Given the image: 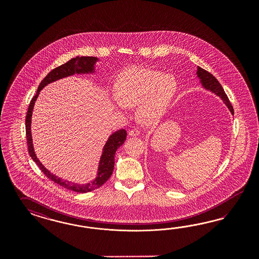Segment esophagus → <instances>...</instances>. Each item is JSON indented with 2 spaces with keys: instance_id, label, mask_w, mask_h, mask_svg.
<instances>
[{
  "instance_id": "34e87169",
  "label": "esophagus",
  "mask_w": 259,
  "mask_h": 259,
  "mask_svg": "<svg viewBox=\"0 0 259 259\" xmlns=\"http://www.w3.org/2000/svg\"><path fill=\"white\" fill-rule=\"evenodd\" d=\"M140 134H141V132H140L138 129H132V130L129 131L128 135H129L130 137H139Z\"/></svg>"
}]
</instances>
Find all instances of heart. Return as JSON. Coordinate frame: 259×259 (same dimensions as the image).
<instances>
[{
    "instance_id": "b5f03b06",
    "label": "heart",
    "mask_w": 259,
    "mask_h": 259,
    "mask_svg": "<svg viewBox=\"0 0 259 259\" xmlns=\"http://www.w3.org/2000/svg\"><path fill=\"white\" fill-rule=\"evenodd\" d=\"M178 81L171 74L133 67L118 76L112 105L119 112L139 106L138 118L143 125L154 126L163 118L178 93Z\"/></svg>"
}]
</instances>
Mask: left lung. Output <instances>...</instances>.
<instances>
[{"instance_id": "8db88e82", "label": "left lung", "mask_w": 259, "mask_h": 259, "mask_svg": "<svg viewBox=\"0 0 259 259\" xmlns=\"http://www.w3.org/2000/svg\"><path fill=\"white\" fill-rule=\"evenodd\" d=\"M196 75L197 78L199 79V83H200V85L203 88L204 90H207L212 94L220 97V100L227 106L228 109L230 110L231 114L234 115L233 106L229 102L228 97L224 92V89L221 87L219 80L214 78L211 73L204 70L199 66L196 67Z\"/></svg>"}]
</instances>
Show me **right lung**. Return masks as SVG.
Masks as SVG:
<instances>
[{
  "label": "right lung",
  "instance_id": "obj_1",
  "mask_svg": "<svg viewBox=\"0 0 259 259\" xmlns=\"http://www.w3.org/2000/svg\"><path fill=\"white\" fill-rule=\"evenodd\" d=\"M99 62H100V59L96 58V57H85V56L76 57V58L71 59L70 61H68L67 63H65L63 65L53 69L51 72H49L47 74V77L44 78L41 80V82L39 83L36 95L33 97V99L30 102L28 111L26 114V118H25V131H26L27 146H28V152H29V155L32 159L37 163L39 169L41 170V172H44L49 180L54 181L55 183L63 186L64 188L77 192V193L91 192L95 189L101 187L103 183H105L106 181H108V179L111 177L113 170H114L116 151L125 141L126 136H127L125 130L124 129L118 130L115 133L109 136V138L107 139V141L102 148V156L99 160L97 175H96L94 180L89 181L87 183H76V182H71L66 180H63V179L59 178L58 176L52 174L44 166V164L39 161V158L36 156L34 146H33V140H32V114H33L35 102L39 97L40 90H42L49 83H52L61 78L70 77L75 74L76 75H80V74L95 75L97 72L96 71L97 63H99Z\"/></svg>",
  "mask_w": 259,
  "mask_h": 259
}]
</instances>
